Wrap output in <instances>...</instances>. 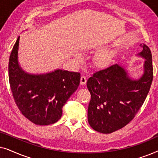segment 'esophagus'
<instances>
[{"label": "esophagus", "instance_id": "34e87169", "mask_svg": "<svg viewBox=\"0 0 158 158\" xmlns=\"http://www.w3.org/2000/svg\"><path fill=\"white\" fill-rule=\"evenodd\" d=\"M86 81H87V78L85 75H82L81 77V85H84V84L86 83Z\"/></svg>", "mask_w": 158, "mask_h": 158}]
</instances>
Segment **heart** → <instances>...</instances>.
<instances>
[{
	"instance_id": "heart-1",
	"label": "heart",
	"mask_w": 158,
	"mask_h": 158,
	"mask_svg": "<svg viewBox=\"0 0 158 158\" xmlns=\"http://www.w3.org/2000/svg\"><path fill=\"white\" fill-rule=\"evenodd\" d=\"M112 57H113V52L111 51L105 50L97 55L95 63L98 67H105L110 63Z\"/></svg>"
}]
</instances>
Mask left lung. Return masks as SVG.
I'll list each match as a JSON object with an SVG mask.
<instances>
[{
  "mask_svg": "<svg viewBox=\"0 0 158 158\" xmlns=\"http://www.w3.org/2000/svg\"><path fill=\"white\" fill-rule=\"evenodd\" d=\"M139 55L145 58L144 73L138 81L129 79L117 64L95 72L87 81L90 93L88 120L94 130L109 134L126 126L143 105L153 79L152 54L144 44Z\"/></svg>",
  "mask_w": 158,
  "mask_h": 158,
  "instance_id": "1",
  "label": "left lung"
}]
</instances>
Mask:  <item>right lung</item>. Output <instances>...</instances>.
Here are the masks:
<instances>
[{
    "label": "right lung",
    "instance_id": "1",
    "mask_svg": "<svg viewBox=\"0 0 158 158\" xmlns=\"http://www.w3.org/2000/svg\"><path fill=\"white\" fill-rule=\"evenodd\" d=\"M19 36L8 63V77L14 97L21 114L34 124L49 125L61 118L62 107L77 90L81 73L57 70L45 75H29L18 63Z\"/></svg>",
    "mask_w": 158,
    "mask_h": 158
}]
</instances>
